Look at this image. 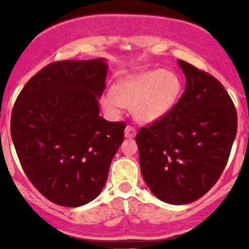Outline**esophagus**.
Returning <instances> with one entry per match:
<instances>
[{
    "label": "esophagus",
    "mask_w": 249,
    "mask_h": 249,
    "mask_svg": "<svg viewBox=\"0 0 249 249\" xmlns=\"http://www.w3.org/2000/svg\"><path fill=\"white\" fill-rule=\"evenodd\" d=\"M124 134H125V138H133V137H136V134H137L136 128L130 126V125H127L126 128H125Z\"/></svg>",
    "instance_id": "obj_1"
}]
</instances>
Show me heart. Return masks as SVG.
Segmentation results:
<instances>
[{"instance_id": "obj_1", "label": "heart", "mask_w": 249, "mask_h": 249, "mask_svg": "<svg viewBox=\"0 0 249 249\" xmlns=\"http://www.w3.org/2000/svg\"><path fill=\"white\" fill-rule=\"evenodd\" d=\"M181 81L171 70L154 69L128 76L113 87V93L102 98V107L111 115L123 107L132 108L141 123H152L172 110L181 93Z\"/></svg>"}]
</instances>
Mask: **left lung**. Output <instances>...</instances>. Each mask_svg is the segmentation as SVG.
Wrapping results in <instances>:
<instances>
[{"instance_id": "obj_1", "label": "left lung", "mask_w": 249, "mask_h": 249, "mask_svg": "<svg viewBox=\"0 0 249 249\" xmlns=\"http://www.w3.org/2000/svg\"><path fill=\"white\" fill-rule=\"evenodd\" d=\"M186 89L172 110L136 137L142 178L172 205L196 201L221 176L238 128L230 95L218 79L178 59Z\"/></svg>"}]
</instances>
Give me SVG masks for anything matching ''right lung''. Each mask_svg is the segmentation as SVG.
<instances>
[{
    "label": "right lung",
    "mask_w": 249,
    "mask_h": 249,
    "mask_svg": "<svg viewBox=\"0 0 249 249\" xmlns=\"http://www.w3.org/2000/svg\"><path fill=\"white\" fill-rule=\"evenodd\" d=\"M107 76L103 58L53 62L17 97L14 146L28 178L53 204L78 207L97 198L124 141L125 123L99 116Z\"/></svg>",
    "instance_id": "obj_1"
}]
</instances>
